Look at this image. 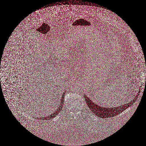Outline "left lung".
<instances>
[{"label":"left lung","instance_id":"left-lung-1","mask_svg":"<svg viewBox=\"0 0 146 146\" xmlns=\"http://www.w3.org/2000/svg\"><path fill=\"white\" fill-rule=\"evenodd\" d=\"M86 102L90 108L92 112L96 114V115L98 117H100L102 118H106V117H114L119 114L121 112L123 111L127 108H128L129 106L131 105L137 99V96H136L134 97V100L130 101L129 102L127 103L126 104L122 105L120 106H117L115 107H104L102 106H100L97 105L96 102H94L93 101L91 100L89 98L87 97L86 95L84 96Z\"/></svg>","mask_w":146,"mask_h":146}]
</instances>
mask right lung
<instances>
[{
	"mask_svg": "<svg viewBox=\"0 0 146 146\" xmlns=\"http://www.w3.org/2000/svg\"><path fill=\"white\" fill-rule=\"evenodd\" d=\"M64 95H65V93H64V94H62V96H61V99L60 102V104H59V106L58 107V108L54 111V113H53L50 116H46L45 117H39V120H50V119H52V118H53L54 117H55L59 113L62 107L64 106Z\"/></svg>",
	"mask_w": 146,
	"mask_h": 146,
	"instance_id": "obj_1",
	"label": "right lung"
}]
</instances>
